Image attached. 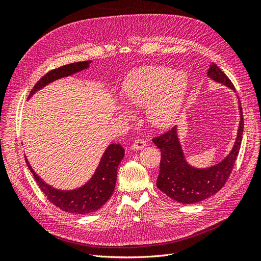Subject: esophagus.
Instances as JSON below:
<instances>
[{
  "instance_id": "1",
  "label": "esophagus",
  "mask_w": 261,
  "mask_h": 261,
  "mask_svg": "<svg viewBox=\"0 0 261 261\" xmlns=\"http://www.w3.org/2000/svg\"><path fill=\"white\" fill-rule=\"evenodd\" d=\"M146 146H147V144L144 139H137L133 143L132 149L133 150H141V149H144Z\"/></svg>"
}]
</instances>
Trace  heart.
Listing matches in <instances>:
<instances>
[{
	"instance_id": "b5f03b06",
	"label": "heart",
	"mask_w": 261,
	"mask_h": 261,
	"mask_svg": "<svg viewBox=\"0 0 261 261\" xmlns=\"http://www.w3.org/2000/svg\"><path fill=\"white\" fill-rule=\"evenodd\" d=\"M187 90L188 76L184 72L160 65L133 69L123 83L125 101L133 107L147 106L148 121L159 128H168L177 120ZM120 112L130 115L125 107Z\"/></svg>"
}]
</instances>
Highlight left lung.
Here are the masks:
<instances>
[{"mask_svg": "<svg viewBox=\"0 0 261 261\" xmlns=\"http://www.w3.org/2000/svg\"><path fill=\"white\" fill-rule=\"evenodd\" d=\"M208 77L215 83L235 91L231 81L215 63H212L208 70ZM239 110L240 124L233 148L223 160L211 167L196 168L187 162L177 126L153 139L154 145L161 151L160 172L156 179V186L161 192L180 203H195L209 198L224 186L231 174L242 143L244 121L240 100Z\"/></svg>", "mask_w": 261, "mask_h": 261, "instance_id": "8db88e82", "label": "left lung"}]
</instances>
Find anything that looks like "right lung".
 <instances>
[{"mask_svg":"<svg viewBox=\"0 0 261 261\" xmlns=\"http://www.w3.org/2000/svg\"><path fill=\"white\" fill-rule=\"evenodd\" d=\"M91 62H76L51 70L35 85L29 98L33 97L37 91L44 88L46 85L87 69ZM124 152L125 150L122 145H109L102 154L93 175L83 186L74 189H59L45 183L31 167L27 156H25V159L28 169L34 174L39 187L53 204L63 211L76 213V215H86L99 210L112 196L116 183L117 168L123 160Z\"/></svg>","mask_w":261,"mask_h":261,"instance_id":"right-lung-1","label":"right lung"}]
</instances>
